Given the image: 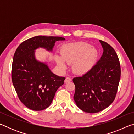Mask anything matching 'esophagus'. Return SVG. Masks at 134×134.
I'll use <instances>...</instances> for the list:
<instances>
[{
	"label": "esophagus",
	"instance_id": "obj_1",
	"mask_svg": "<svg viewBox=\"0 0 134 134\" xmlns=\"http://www.w3.org/2000/svg\"><path fill=\"white\" fill-rule=\"evenodd\" d=\"M71 81V79L70 77H67L65 78V80H64V82L65 83H68V82H70V81Z\"/></svg>",
	"mask_w": 134,
	"mask_h": 134
}]
</instances>
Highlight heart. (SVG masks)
Segmentation results:
<instances>
[{"instance_id":"b5f03b06","label":"heart","mask_w":134,"mask_h":134,"mask_svg":"<svg viewBox=\"0 0 134 134\" xmlns=\"http://www.w3.org/2000/svg\"><path fill=\"white\" fill-rule=\"evenodd\" d=\"M61 57H54L58 66L62 70L66 69L65 63L72 64L74 73L83 74L94 65L98 57V51L88 43L78 42L63 45L60 49Z\"/></svg>"}]
</instances>
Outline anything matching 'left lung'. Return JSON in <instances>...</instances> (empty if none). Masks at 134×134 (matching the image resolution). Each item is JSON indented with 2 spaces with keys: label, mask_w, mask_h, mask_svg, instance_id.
Instances as JSON below:
<instances>
[{
  "label": "left lung",
  "mask_w": 134,
  "mask_h": 134,
  "mask_svg": "<svg viewBox=\"0 0 134 134\" xmlns=\"http://www.w3.org/2000/svg\"><path fill=\"white\" fill-rule=\"evenodd\" d=\"M99 41L103 48L100 60L89 71L72 79L77 106L90 113L100 112L113 102L121 78V66L115 49L107 42Z\"/></svg>",
  "instance_id": "8db88e82"
}]
</instances>
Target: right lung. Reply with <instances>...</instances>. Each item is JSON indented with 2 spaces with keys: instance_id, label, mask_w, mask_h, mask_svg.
Returning a JSON list of instances; mask_svg holds the SVG:
<instances>
[{
  "instance_id": "right-lung-1",
  "label": "right lung",
  "mask_w": 134,
  "mask_h": 134,
  "mask_svg": "<svg viewBox=\"0 0 134 134\" xmlns=\"http://www.w3.org/2000/svg\"><path fill=\"white\" fill-rule=\"evenodd\" d=\"M64 40L60 37L37 36L22 42L15 51L12 83L20 100L31 110L48 108L65 79L54 74L47 64L36 60L35 50L40 47L52 51L56 41Z\"/></svg>"
}]
</instances>
